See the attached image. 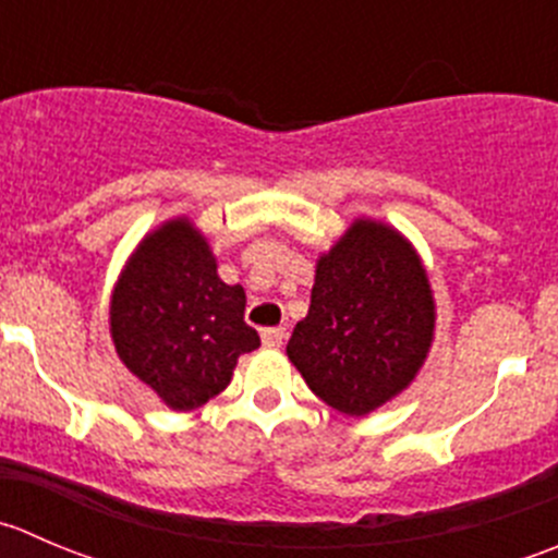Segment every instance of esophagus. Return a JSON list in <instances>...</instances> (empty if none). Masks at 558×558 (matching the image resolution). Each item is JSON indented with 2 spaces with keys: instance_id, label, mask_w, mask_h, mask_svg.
I'll use <instances>...</instances> for the list:
<instances>
[{
  "instance_id": "34e87169",
  "label": "esophagus",
  "mask_w": 558,
  "mask_h": 558,
  "mask_svg": "<svg viewBox=\"0 0 558 558\" xmlns=\"http://www.w3.org/2000/svg\"><path fill=\"white\" fill-rule=\"evenodd\" d=\"M283 340H286V329L283 327L262 329V343L269 345V349H278V345H283Z\"/></svg>"
}]
</instances>
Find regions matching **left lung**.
Masks as SVG:
<instances>
[{
    "label": "left lung",
    "instance_id": "left-lung-1",
    "mask_svg": "<svg viewBox=\"0 0 558 558\" xmlns=\"http://www.w3.org/2000/svg\"><path fill=\"white\" fill-rule=\"evenodd\" d=\"M428 272L400 231L360 218L316 264L286 354L327 405L365 416L403 392L434 343Z\"/></svg>",
    "mask_w": 558,
    "mask_h": 558
}]
</instances>
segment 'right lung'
Here are the masks:
<instances>
[{
    "instance_id": "1",
    "label": "right lung",
    "mask_w": 558,
    "mask_h": 558,
    "mask_svg": "<svg viewBox=\"0 0 558 558\" xmlns=\"http://www.w3.org/2000/svg\"><path fill=\"white\" fill-rule=\"evenodd\" d=\"M108 313L119 360L174 411L223 392L236 360L262 345L245 324V289L220 280L213 247L187 218L138 242Z\"/></svg>"
}]
</instances>
